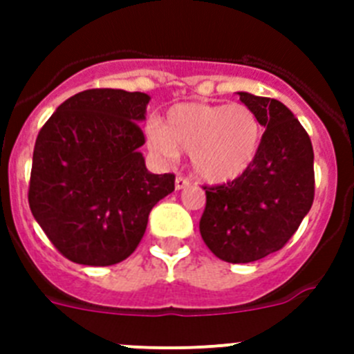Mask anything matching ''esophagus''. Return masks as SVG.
Listing matches in <instances>:
<instances>
[{"mask_svg":"<svg viewBox=\"0 0 354 354\" xmlns=\"http://www.w3.org/2000/svg\"><path fill=\"white\" fill-rule=\"evenodd\" d=\"M187 186H189V179L183 177V175H179V177L175 179V189H177V192H180V189H184V187Z\"/></svg>","mask_w":354,"mask_h":354,"instance_id":"obj_1","label":"esophagus"}]
</instances>
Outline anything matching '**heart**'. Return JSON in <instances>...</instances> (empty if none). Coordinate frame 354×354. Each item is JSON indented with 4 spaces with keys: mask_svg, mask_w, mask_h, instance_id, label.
<instances>
[{
    "mask_svg": "<svg viewBox=\"0 0 354 354\" xmlns=\"http://www.w3.org/2000/svg\"><path fill=\"white\" fill-rule=\"evenodd\" d=\"M147 143L168 159L189 152L193 171L211 184H223L245 174L257 158L262 126L245 104L180 102L167 111L165 124L150 120Z\"/></svg>",
    "mask_w": 354,
    "mask_h": 354,
    "instance_id": "1",
    "label": "heart"
}]
</instances>
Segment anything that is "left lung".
<instances>
[{
	"instance_id": "8db88e82",
	"label": "left lung",
	"mask_w": 354,
	"mask_h": 354,
	"mask_svg": "<svg viewBox=\"0 0 354 354\" xmlns=\"http://www.w3.org/2000/svg\"><path fill=\"white\" fill-rule=\"evenodd\" d=\"M264 127L252 167L232 183L204 187L200 234L216 257L232 264L278 252L314 202V149L292 111L277 99L237 92Z\"/></svg>"
}]
</instances>
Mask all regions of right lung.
<instances>
[{
    "label": "right lung",
    "instance_id": "1",
    "mask_svg": "<svg viewBox=\"0 0 354 354\" xmlns=\"http://www.w3.org/2000/svg\"><path fill=\"white\" fill-rule=\"evenodd\" d=\"M143 92L92 88L56 108L37 136L28 202L56 250L83 266L127 259L149 214L175 187L171 174H150L140 147Z\"/></svg>",
    "mask_w": 354,
    "mask_h": 354
}]
</instances>
